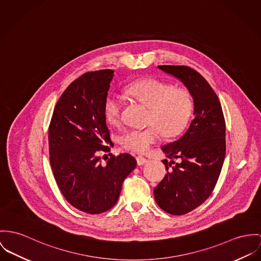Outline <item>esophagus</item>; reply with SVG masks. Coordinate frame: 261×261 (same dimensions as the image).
<instances>
[{"mask_svg": "<svg viewBox=\"0 0 261 261\" xmlns=\"http://www.w3.org/2000/svg\"><path fill=\"white\" fill-rule=\"evenodd\" d=\"M136 160H137V164L139 165V166H143L144 164H146L147 162H148V160L146 159V158H144L143 156H137L136 157Z\"/></svg>", "mask_w": 261, "mask_h": 261, "instance_id": "34e87169", "label": "esophagus"}]
</instances>
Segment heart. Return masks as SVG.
Instances as JSON below:
<instances>
[{"label":"heart","mask_w":261,"mask_h":261,"mask_svg":"<svg viewBox=\"0 0 261 261\" xmlns=\"http://www.w3.org/2000/svg\"><path fill=\"white\" fill-rule=\"evenodd\" d=\"M125 92L149 108L147 123L144 129L126 131L121 143L127 150L143 153L149 147L165 138H173L184 131L193 111L191 93L182 87L156 79H144L130 83ZM123 101L116 94L109 95L104 102V117L110 125L121 120Z\"/></svg>","instance_id":"b5f03b06"}]
</instances>
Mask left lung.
<instances>
[{
	"label": "left lung",
	"instance_id": "obj_1",
	"mask_svg": "<svg viewBox=\"0 0 261 261\" xmlns=\"http://www.w3.org/2000/svg\"><path fill=\"white\" fill-rule=\"evenodd\" d=\"M179 79L194 99L195 117L179 140L162 147L167 175L154 189L155 201L170 215L197 208L213 193L225 157V121L208 82L186 65H158Z\"/></svg>",
	"mask_w": 261,
	"mask_h": 261
}]
</instances>
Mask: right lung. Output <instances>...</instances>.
<instances>
[{"instance_id": "add662e5", "label": "right lung", "mask_w": 261, "mask_h": 261, "mask_svg": "<svg viewBox=\"0 0 261 261\" xmlns=\"http://www.w3.org/2000/svg\"><path fill=\"white\" fill-rule=\"evenodd\" d=\"M114 71L82 74L63 91L48 127L49 162L61 194L72 206L89 215L110 210L122 184L135 169L133 156L111 155L105 164L99 153L111 143L103 107Z\"/></svg>"}]
</instances>
